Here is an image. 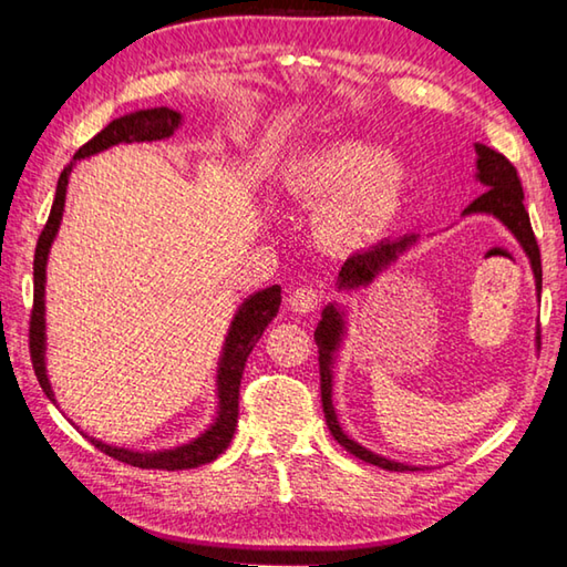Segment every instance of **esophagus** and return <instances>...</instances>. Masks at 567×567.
<instances>
[{
	"instance_id": "esophagus-1",
	"label": "esophagus",
	"mask_w": 567,
	"mask_h": 567,
	"mask_svg": "<svg viewBox=\"0 0 567 567\" xmlns=\"http://www.w3.org/2000/svg\"><path fill=\"white\" fill-rule=\"evenodd\" d=\"M320 292L315 290V287H297V290L290 295V307L292 312H300V315H307V312H315L318 310L320 305Z\"/></svg>"
}]
</instances>
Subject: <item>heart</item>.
<instances>
[{
  "instance_id": "heart-1",
  "label": "heart",
  "mask_w": 567,
  "mask_h": 567,
  "mask_svg": "<svg viewBox=\"0 0 567 567\" xmlns=\"http://www.w3.org/2000/svg\"><path fill=\"white\" fill-rule=\"evenodd\" d=\"M405 189L402 162L358 137L328 142L287 175L290 197L318 209L315 235L332 249H354L385 237L400 217Z\"/></svg>"
}]
</instances>
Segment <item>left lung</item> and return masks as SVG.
Masks as SVG:
<instances>
[{
    "label": "left lung",
    "mask_w": 567,
    "mask_h": 567,
    "mask_svg": "<svg viewBox=\"0 0 567 567\" xmlns=\"http://www.w3.org/2000/svg\"><path fill=\"white\" fill-rule=\"evenodd\" d=\"M475 155H477L475 179L485 187V192L463 209V217L491 215L517 239V245L523 247L527 262H530V270L535 277V292L540 297V290H543L540 249H537V243H535L530 217L525 213L523 187H520V179H517V172L511 162L501 155V152L480 145V142L475 145ZM417 243H420V235L412 233V235H402L398 239H382L380 245L368 249V252L352 255L350 260L342 265L334 287H338V292H348V295L364 290V287L375 282L382 272H388L390 267H395L400 262V257L408 255ZM348 312H350L348 305L328 302L322 310L318 328H315V342H318V352H320L322 410H324V420H328L330 433L350 455L364 460V463L378 465L382 470H398V473H405V470H420L417 465H408V463H400V460L372 453L370 447L360 445L358 440H352L348 433H344L340 425L338 410L332 405V392H334V362H338V352L342 350L344 340H348ZM535 348H540V338H537V334H535Z\"/></svg>",
    "instance_id": "left-lung-1"
}]
</instances>
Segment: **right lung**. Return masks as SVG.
<instances>
[{
    "label": "right lung",
    "instance_id": "obj_1",
    "mask_svg": "<svg viewBox=\"0 0 567 567\" xmlns=\"http://www.w3.org/2000/svg\"><path fill=\"white\" fill-rule=\"evenodd\" d=\"M185 117L182 112L169 107H150L124 114V117L112 120L107 127L80 147L74 159L64 167L56 182V195L52 203L50 219L40 235L34 252V310H32V324H30V350H32V364L37 372V380L44 390V395L56 405L50 372H47V262H50V252L56 235H60L62 217H64V203H66V185H70V175L80 159H87L107 152L117 145H132V142H159L169 140ZM282 287L270 285L265 290H257L247 295L243 302L237 305L235 318L229 322L223 352H219L217 370H215V417L197 437L187 440V443L172 445V447H157V450H134L124 445H112L104 440L82 433L92 440L94 447H100L104 455H110L120 463H127L134 467L147 470H192L199 465H207L225 453L227 445L233 443L237 430V400H239V380H243V370L247 362V354L252 352L255 342L262 338L267 324L280 310Z\"/></svg>",
    "mask_w": 567,
    "mask_h": 567
}]
</instances>
